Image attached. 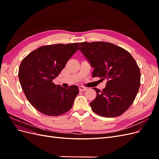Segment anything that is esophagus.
<instances>
[{
	"label": "esophagus",
	"instance_id": "34e87169",
	"mask_svg": "<svg viewBox=\"0 0 159 159\" xmlns=\"http://www.w3.org/2000/svg\"><path fill=\"white\" fill-rule=\"evenodd\" d=\"M79 89H80V91H84L87 90V88H84V87H82V86H80V87H79Z\"/></svg>",
	"mask_w": 159,
	"mask_h": 159
}]
</instances>
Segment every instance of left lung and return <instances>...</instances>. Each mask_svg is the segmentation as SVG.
<instances>
[{
    "instance_id": "obj_1",
    "label": "left lung",
    "mask_w": 159,
    "mask_h": 159,
    "mask_svg": "<svg viewBox=\"0 0 159 159\" xmlns=\"http://www.w3.org/2000/svg\"><path fill=\"white\" fill-rule=\"evenodd\" d=\"M78 50L94 69L92 77L107 80L90 106L104 117L122 115L132 105L140 87L141 73L133 56L122 48L104 42H81Z\"/></svg>"
}]
</instances>
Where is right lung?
Here are the masks:
<instances>
[{
	"label": "right lung",
	"mask_w": 159,
	"mask_h": 159,
	"mask_svg": "<svg viewBox=\"0 0 159 159\" xmlns=\"http://www.w3.org/2000/svg\"><path fill=\"white\" fill-rule=\"evenodd\" d=\"M79 43L42 46L24 58L19 67L18 78L27 99L38 111L58 116L73 106L79 93L77 85L68 89L55 85L67 62L78 50Z\"/></svg>",
	"instance_id": "obj_1"
}]
</instances>
